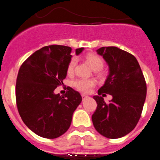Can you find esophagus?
Masks as SVG:
<instances>
[{
    "label": "esophagus",
    "mask_w": 160,
    "mask_h": 160,
    "mask_svg": "<svg viewBox=\"0 0 160 160\" xmlns=\"http://www.w3.org/2000/svg\"><path fill=\"white\" fill-rule=\"evenodd\" d=\"M82 99H85L86 98H87V97H88V95H86V94H82Z\"/></svg>",
    "instance_id": "34e87169"
}]
</instances>
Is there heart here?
Returning <instances> with one entry per match:
<instances>
[{
    "instance_id": "obj_1",
    "label": "heart",
    "mask_w": 160,
    "mask_h": 160,
    "mask_svg": "<svg viewBox=\"0 0 160 160\" xmlns=\"http://www.w3.org/2000/svg\"><path fill=\"white\" fill-rule=\"evenodd\" d=\"M85 59L94 70H100L103 69V65H104V61H103V58L99 57V55L94 54V53H89V54L86 55ZM76 63H77V59L75 57H72L67 65L66 71L68 74L70 75L73 73ZM73 85L79 91L83 92V93H89L95 87V81L91 78H80L75 80Z\"/></svg>"
}]
</instances>
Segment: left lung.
<instances>
[{
	"label": "left lung",
	"instance_id": "1",
	"mask_svg": "<svg viewBox=\"0 0 160 160\" xmlns=\"http://www.w3.org/2000/svg\"><path fill=\"white\" fill-rule=\"evenodd\" d=\"M109 66L104 85L93 97L97 108L92 122L101 135L119 138L133 130L142 112L147 95V83L137 59L117 47H102L97 50ZM109 93L113 99L106 104L101 95Z\"/></svg>",
	"mask_w": 160,
	"mask_h": 160
}]
</instances>
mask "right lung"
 I'll return each mask as SVG.
<instances>
[{
    "label": "right lung",
    "instance_id": "obj_1",
    "mask_svg": "<svg viewBox=\"0 0 160 160\" xmlns=\"http://www.w3.org/2000/svg\"><path fill=\"white\" fill-rule=\"evenodd\" d=\"M83 48L75 50L78 55ZM71 48L49 45L30 56L19 69L15 88L19 115L31 131L45 138H57L69 129L79 92L68 87L64 96L54 90L63 84Z\"/></svg>",
    "mask_w": 160,
    "mask_h": 160
}]
</instances>
